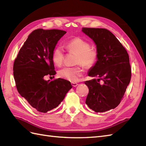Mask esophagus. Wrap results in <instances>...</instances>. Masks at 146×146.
Wrapping results in <instances>:
<instances>
[{
	"mask_svg": "<svg viewBox=\"0 0 146 146\" xmlns=\"http://www.w3.org/2000/svg\"><path fill=\"white\" fill-rule=\"evenodd\" d=\"M78 83H73V82H72V85L73 86V87H76V86H78Z\"/></svg>",
	"mask_w": 146,
	"mask_h": 146,
	"instance_id": "1",
	"label": "esophagus"
}]
</instances>
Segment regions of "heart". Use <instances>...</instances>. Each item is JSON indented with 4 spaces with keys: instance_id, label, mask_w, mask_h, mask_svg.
I'll return each mask as SVG.
<instances>
[{
    "instance_id": "heart-1",
    "label": "heart",
    "mask_w": 146,
    "mask_h": 146,
    "mask_svg": "<svg viewBox=\"0 0 146 146\" xmlns=\"http://www.w3.org/2000/svg\"><path fill=\"white\" fill-rule=\"evenodd\" d=\"M66 49L69 53H75V63L78 65L73 67H65L59 70L58 76L63 79L76 82L83 75V69L81 65L86 68L93 66L98 59V51L91 48V44L79 36L74 37L66 43ZM65 54L61 47H56L53 50L52 59L53 63L57 66L63 64Z\"/></svg>"
}]
</instances>
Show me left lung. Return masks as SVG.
Here are the masks:
<instances>
[{
  "instance_id": "8db88e82",
  "label": "left lung",
  "mask_w": 146,
  "mask_h": 146,
  "mask_svg": "<svg viewBox=\"0 0 146 146\" xmlns=\"http://www.w3.org/2000/svg\"><path fill=\"white\" fill-rule=\"evenodd\" d=\"M82 31L96 45L98 59L84 81L88 87L86 104L96 113L116 108L123 100L131 78L129 57L123 45L105 29L83 27Z\"/></svg>"
}]
</instances>
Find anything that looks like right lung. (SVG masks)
<instances>
[{"label":"right lung","mask_w":146,"mask_h":146,"mask_svg":"<svg viewBox=\"0 0 146 146\" xmlns=\"http://www.w3.org/2000/svg\"><path fill=\"white\" fill-rule=\"evenodd\" d=\"M66 33L58 29L33 30L13 63V76L18 92L33 108L42 113L56 108L72 88L66 80L46 81L43 78L56 73L52 52Z\"/></svg>","instance_id":"add662e5"}]
</instances>
